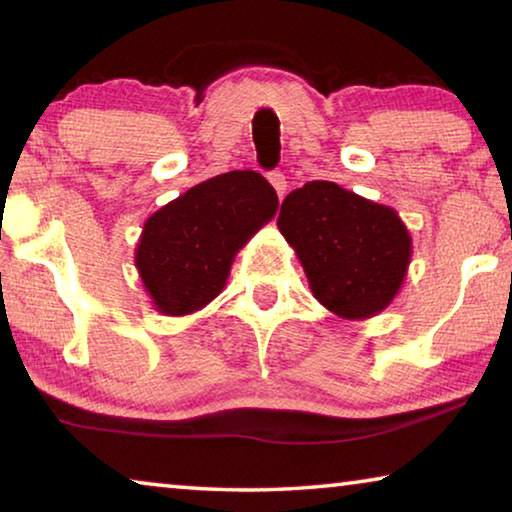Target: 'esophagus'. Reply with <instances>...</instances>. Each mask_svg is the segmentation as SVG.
Listing matches in <instances>:
<instances>
[{"mask_svg": "<svg viewBox=\"0 0 512 512\" xmlns=\"http://www.w3.org/2000/svg\"><path fill=\"white\" fill-rule=\"evenodd\" d=\"M266 178H268V183H271L273 187H275V192H277V196H284V192H287V178H284V173L282 171H277V169H273V171H268L266 173Z\"/></svg>", "mask_w": 512, "mask_h": 512, "instance_id": "1", "label": "esophagus"}]
</instances>
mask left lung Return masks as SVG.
<instances>
[{
    "mask_svg": "<svg viewBox=\"0 0 512 512\" xmlns=\"http://www.w3.org/2000/svg\"><path fill=\"white\" fill-rule=\"evenodd\" d=\"M277 228L296 248L320 305L343 318L391 305L411 259V237L391 207L311 180L284 198Z\"/></svg>",
    "mask_w": 512,
    "mask_h": 512,
    "instance_id": "obj_1",
    "label": "left lung"
}]
</instances>
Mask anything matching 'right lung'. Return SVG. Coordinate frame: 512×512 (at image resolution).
I'll list each match as a JSON object with an SVG mask.
<instances>
[{
    "label": "right lung",
    "mask_w": 512,
    "mask_h": 512,
    "mask_svg": "<svg viewBox=\"0 0 512 512\" xmlns=\"http://www.w3.org/2000/svg\"><path fill=\"white\" fill-rule=\"evenodd\" d=\"M277 194L255 171H228L196 185L144 223L135 253L153 305L185 316L216 298L237 250L271 219Z\"/></svg>",
    "instance_id": "1"
}]
</instances>
